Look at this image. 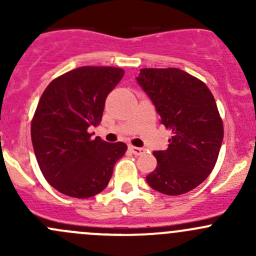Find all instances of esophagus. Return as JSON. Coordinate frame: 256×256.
<instances>
[{"label": "esophagus", "instance_id": "obj_1", "mask_svg": "<svg viewBox=\"0 0 256 256\" xmlns=\"http://www.w3.org/2000/svg\"><path fill=\"white\" fill-rule=\"evenodd\" d=\"M130 148V151L132 152L134 154H136V156H140V154H142L144 152V148H141V147H135V146H130L128 147Z\"/></svg>", "mask_w": 256, "mask_h": 256}]
</instances>
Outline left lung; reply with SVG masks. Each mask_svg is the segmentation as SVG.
Returning <instances> with one entry per match:
<instances>
[{
  "label": "left lung",
  "mask_w": 256,
  "mask_h": 256,
  "mask_svg": "<svg viewBox=\"0 0 256 256\" xmlns=\"http://www.w3.org/2000/svg\"><path fill=\"white\" fill-rule=\"evenodd\" d=\"M138 82L172 131L168 148L154 152L157 166L147 183L164 194H184L210 174L223 142L213 94L202 80L178 68L141 69Z\"/></svg>",
  "instance_id": "8db88e82"
}]
</instances>
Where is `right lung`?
<instances>
[{"label": "right lung", "instance_id": "1", "mask_svg": "<svg viewBox=\"0 0 256 256\" xmlns=\"http://www.w3.org/2000/svg\"><path fill=\"white\" fill-rule=\"evenodd\" d=\"M124 74L115 66H80L52 80L43 92L30 138L43 176L58 192L74 198L98 194L125 154L126 144L88 132L102 121L105 100Z\"/></svg>", "mask_w": 256, "mask_h": 256}]
</instances>
